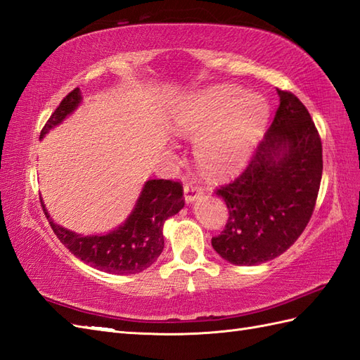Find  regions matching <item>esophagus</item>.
<instances>
[{
  "label": "esophagus",
  "mask_w": 360,
  "mask_h": 360,
  "mask_svg": "<svg viewBox=\"0 0 360 360\" xmlns=\"http://www.w3.org/2000/svg\"><path fill=\"white\" fill-rule=\"evenodd\" d=\"M184 195H186L187 202H193L199 196L204 195V188L198 186L196 182H186L184 184Z\"/></svg>",
  "instance_id": "1"
}]
</instances>
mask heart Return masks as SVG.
Returning a JSON list of instances; mask_svg holds the SVG:
<instances>
[{
    "label": "heart",
    "instance_id": "b5f03b06",
    "mask_svg": "<svg viewBox=\"0 0 360 360\" xmlns=\"http://www.w3.org/2000/svg\"><path fill=\"white\" fill-rule=\"evenodd\" d=\"M263 97L236 86H216L190 98L174 117V131L198 136L195 146L200 169L222 176L250 158L268 120Z\"/></svg>",
    "mask_w": 360,
    "mask_h": 360
}]
</instances>
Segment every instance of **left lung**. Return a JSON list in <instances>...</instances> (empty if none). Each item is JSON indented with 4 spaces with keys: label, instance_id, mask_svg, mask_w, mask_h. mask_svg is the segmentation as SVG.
I'll return each mask as SVG.
<instances>
[{
    "label": "left lung",
    "instance_id": "obj_1",
    "mask_svg": "<svg viewBox=\"0 0 360 360\" xmlns=\"http://www.w3.org/2000/svg\"><path fill=\"white\" fill-rule=\"evenodd\" d=\"M276 91L280 105L251 160L234 181L214 191L229 216L211 245L233 264H260L288 251L316 205L322 176L319 132L297 96Z\"/></svg>",
    "mask_w": 360,
    "mask_h": 360
}]
</instances>
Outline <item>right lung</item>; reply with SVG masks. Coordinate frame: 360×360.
<instances>
[{
	"label": "right lung",
	"mask_w": 360,
	"mask_h": 360,
	"mask_svg": "<svg viewBox=\"0 0 360 360\" xmlns=\"http://www.w3.org/2000/svg\"><path fill=\"white\" fill-rule=\"evenodd\" d=\"M80 100L79 88L63 97L42 127L41 138L70 115L79 106ZM184 202L186 199L181 182L150 179L146 182L135 210L124 225L106 236L94 237H82L56 225L44 205L42 208L60 243L79 260L108 274L131 275L147 269L158 259L164 248L162 225L165 219L179 213Z\"/></svg>",
	"instance_id": "right-lung-1"
}]
</instances>
